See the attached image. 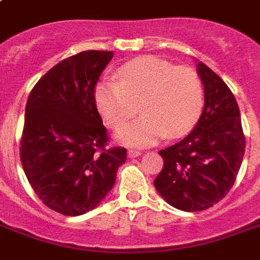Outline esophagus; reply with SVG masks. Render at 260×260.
Returning <instances> with one entry per match:
<instances>
[{"mask_svg":"<svg viewBox=\"0 0 260 260\" xmlns=\"http://www.w3.org/2000/svg\"><path fill=\"white\" fill-rule=\"evenodd\" d=\"M142 152L140 151H136V150H128V158H138L140 156Z\"/></svg>","mask_w":260,"mask_h":260,"instance_id":"obj_1","label":"esophagus"}]
</instances>
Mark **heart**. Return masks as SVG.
<instances>
[{"mask_svg":"<svg viewBox=\"0 0 260 260\" xmlns=\"http://www.w3.org/2000/svg\"><path fill=\"white\" fill-rule=\"evenodd\" d=\"M94 100L104 121L114 129L133 117L139 103L143 116L118 129L116 138L125 146L150 147L196 125L204 108V86L191 67L150 55L122 64L117 81L98 82Z\"/></svg>","mask_w":260,"mask_h":260,"instance_id":"1","label":"heart"}]
</instances>
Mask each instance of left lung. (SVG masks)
<instances>
[{"mask_svg":"<svg viewBox=\"0 0 260 260\" xmlns=\"http://www.w3.org/2000/svg\"><path fill=\"white\" fill-rule=\"evenodd\" d=\"M205 105L194 129L159 151L165 166L154 185L167 204L198 212L217 204L234 186L246 138L235 95L214 71L197 60Z\"/></svg>","mask_w":260,"mask_h":260,"instance_id":"1","label":"left lung"}]
</instances>
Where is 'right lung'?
I'll return each mask as SVG.
<instances>
[{
  "instance_id": "obj_1",
  "label": "right lung",
  "mask_w": 260,
  "mask_h": 260,
  "mask_svg": "<svg viewBox=\"0 0 260 260\" xmlns=\"http://www.w3.org/2000/svg\"><path fill=\"white\" fill-rule=\"evenodd\" d=\"M113 51H83L40 78L25 106L21 163L44 205L64 216L94 209L116 183L126 160L108 136L94 87Z\"/></svg>"
}]
</instances>
